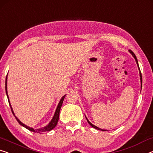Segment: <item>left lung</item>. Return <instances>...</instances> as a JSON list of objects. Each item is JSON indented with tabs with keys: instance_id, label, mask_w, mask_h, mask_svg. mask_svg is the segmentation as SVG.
<instances>
[{
	"instance_id": "left-lung-1",
	"label": "left lung",
	"mask_w": 153,
	"mask_h": 153,
	"mask_svg": "<svg viewBox=\"0 0 153 153\" xmlns=\"http://www.w3.org/2000/svg\"><path fill=\"white\" fill-rule=\"evenodd\" d=\"M129 51H130V53H131L132 55H133V56L134 57V58L135 59V61H136V62H137V65H138V62H137V58H136V56L135 55V53H133V51H131V50H129ZM138 67H139V65H138ZM139 69H140V67H139ZM140 79H141V82H142V74H141V72L140 73ZM86 120H87V122H88V124H89L91 126H92L93 128H95V129H97V130H100V131H104V130H103V129H101V128H98V127H97V126H95V125H93V124H91V123L89 122V121L88 120V119L87 118H86Z\"/></svg>"
}]
</instances>
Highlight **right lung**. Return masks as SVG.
<instances>
[{"mask_svg": "<svg viewBox=\"0 0 153 153\" xmlns=\"http://www.w3.org/2000/svg\"><path fill=\"white\" fill-rule=\"evenodd\" d=\"M5 90H6V94H7V98H8V101H9V103H10V106L11 107V112H12L13 115H14V113L13 112V110H12V108H11V104H10V100H9V97H8V95H7V77H6V79H5ZM66 95H64V96L62 97V99L60 100V102H59L58 107H57V109L56 111V113L54 114V116L53 117V119L51 120V122L49 124L47 125L44 128H41L39 129H36V130H34L32 128H30V127H28L26 125H25L24 124H22V123L20 122V121L18 119V118L16 117L15 116V118L16 119V120L18 121V122L19 123V124L21 125V126H24L25 128H26L27 129L29 130L30 131H32L34 132V133H44V132H47V131H49L52 130L53 128H54L56 126L57 124H58V120H59V115H60V108H61V106L62 105V103H63V101H64V99H65Z\"/></svg>", "mask_w": 153, "mask_h": 153, "instance_id": "right-lung-1", "label": "right lung"}]
</instances>
